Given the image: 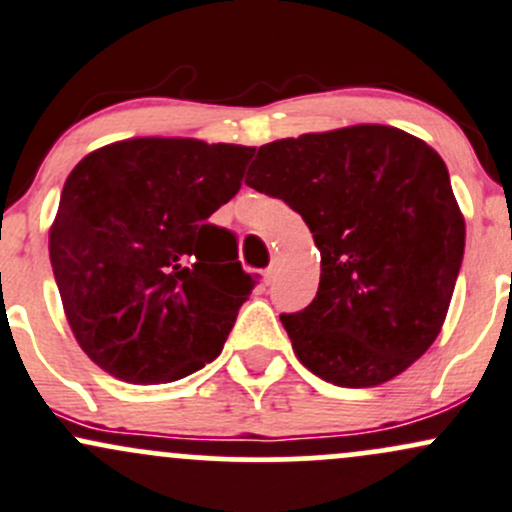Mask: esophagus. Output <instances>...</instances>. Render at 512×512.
<instances>
[{
  "mask_svg": "<svg viewBox=\"0 0 512 512\" xmlns=\"http://www.w3.org/2000/svg\"><path fill=\"white\" fill-rule=\"evenodd\" d=\"M274 277H277V262H272V265L265 269V282L267 284H272Z\"/></svg>",
  "mask_w": 512,
  "mask_h": 512,
  "instance_id": "1",
  "label": "esophagus"
}]
</instances>
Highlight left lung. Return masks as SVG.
<instances>
[{
	"instance_id": "left-lung-1",
	"label": "left lung",
	"mask_w": 512,
	"mask_h": 512,
	"mask_svg": "<svg viewBox=\"0 0 512 512\" xmlns=\"http://www.w3.org/2000/svg\"><path fill=\"white\" fill-rule=\"evenodd\" d=\"M247 187L301 213L320 250L316 299L279 316L303 367L364 389L428 352L466 228L447 165L425 140L376 123L274 140L257 150Z\"/></svg>"
}]
</instances>
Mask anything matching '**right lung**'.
Here are the masks:
<instances>
[{
  "instance_id": "add662e5",
  "label": "right lung",
  "mask_w": 512,
  "mask_h": 512,
  "mask_svg": "<svg viewBox=\"0 0 512 512\" xmlns=\"http://www.w3.org/2000/svg\"><path fill=\"white\" fill-rule=\"evenodd\" d=\"M255 148L133 138L77 162L50 226V265L87 357L131 384H167L221 355L255 277L209 223Z\"/></svg>"
}]
</instances>
